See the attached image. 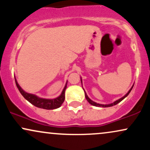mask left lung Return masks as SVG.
I'll return each instance as SVG.
<instances>
[{"label":"left lung","instance_id":"left-lung-1","mask_svg":"<svg viewBox=\"0 0 150 150\" xmlns=\"http://www.w3.org/2000/svg\"><path fill=\"white\" fill-rule=\"evenodd\" d=\"M81 82H82V79H81ZM132 87H133V86H132V87H131V89H130V90L128 91V92L126 94H125V95L124 96V97H122V98H120V99H118V100H116V101H114V102L112 103V104H97V103L94 102V101H93L91 100V99H89V98L88 97V96L87 95V94H86V92H85V97H86V99H87V101H88V102L89 103V104H92V105H93V106H99V107H109V106H114V105H116L117 104H118V103L120 102V101H121L122 100H123V99H124L128 95V94H129V93L130 92V91L132 90ZM84 91H85V90H84Z\"/></svg>","mask_w":150,"mask_h":150}]
</instances>
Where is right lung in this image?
Masks as SVG:
<instances>
[{
    "instance_id": "1",
    "label": "right lung",
    "mask_w": 150,
    "mask_h": 150,
    "mask_svg": "<svg viewBox=\"0 0 150 150\" xmlns=\"http://www.w3.org/2000/svg\"><path fill=\"white\" fill-rule=\"evenodd\" d=\"M15 80V83H16L17 87L20 91V92L21 93V94L25 97V99H27L29 102H30L31 104H33L34 106H37L38 108H44V109H48V110H51V109H55V108H59L61 106L62 104L63 103V101L65 100V89L67 87V83L65 85L64 89H63V92H62L61 94L59 97L56 98V99H42V98L38 97L37 96L34 95L32 94H29V93L25 92V91L22 89L21 87H20V85H18V82H17L16 79Z\"/></svg>"
}]
</instances>
